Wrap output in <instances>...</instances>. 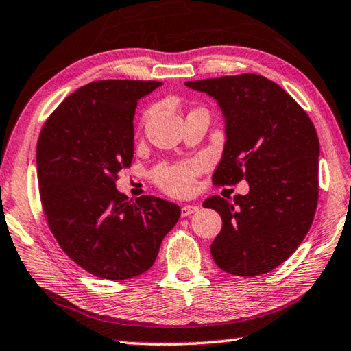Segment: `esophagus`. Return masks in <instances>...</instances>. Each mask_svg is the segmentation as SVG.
Returning a JSON list of instances; mask_svg holds the SVG:
<instances>
[{"label": "esophagus", "mask_w": 351, "mask_h": 351, "mask_svg": "<svg viewBox=\"0 0 351 351\" xmlns=\"http://www.w3.org/2000/svg\"><path fill=\"white\" fill-rule=\"evenodd\" d=\"M198 211V206L197 205H184L181 208V216L182 217H187V216H191V214H193V213H197Z\"/></svg>", "instance_id": "1"}]
</instances>
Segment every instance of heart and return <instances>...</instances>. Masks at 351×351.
<instances>
[{
    "instance_id": "b5f03b06",
    "label": "heart",
    "mask_w": 351,
    "mask_h": 351,
    "mask_svg": "<svg viewBox=\"0 0 351 351\" xmlns=\"http://www.w3.org/2000/svg\"><path fill=\"white\" fill-rule=\"evenodd\" d=\"M200 169V164H182L173 167L170 170L160 171L159 181L162 187L170 193H187L193 186V176L197 170Z\"/></svg>"
}]
</instances>
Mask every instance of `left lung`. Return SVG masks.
<instances>
[{
    "label": "left lung",
    "instance_id": "obj_1",
    "mask_svg": "<svg viewBox=\"0 0 351 351\" xmlns=\"http://www.w3.org/2000/svg\"><path fill=\"white\" fill-rule=\"evenodd\" d=\"M221 108L226 143L213 180L249 193L203 202L222 217L211 244L219 268L254 277L284 263L306 238L318 202L317 130L289 93L266 77L230 75L186 82Z\"/></svg>",
    "mask_w": 351,
    "mask_h": 351
}]
</instances>
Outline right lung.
Here are the masks:
<instances>
[{"instance_id":"add662e5","label":"right lung","mask_w":351,"mask_h":351,"mask_svg":"<svg viewBox=\"0 0 351 351\" xmlns=\"http://www.w3.org/2000/svg\"><path fill=\"white\" fill-rule=\"evenodd\" d=\"M160 82L101 80L62 101L36 149L40 202L61 249L88 273L108 280L148 271L181 208L159 197L129 200L118 173L134 158V114Z\"/></svg>"}]
</instances>
